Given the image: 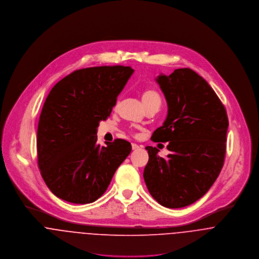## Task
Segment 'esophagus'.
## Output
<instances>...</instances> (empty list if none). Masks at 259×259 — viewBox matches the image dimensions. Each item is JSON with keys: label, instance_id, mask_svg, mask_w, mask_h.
Returning a JSON list of instances; mask_svg holds the SVG:
<instances>
[{"label": "esophagus", "instance_id": "1", "mask_svg": "<svg viewBox=\"0 0 259 259\" xmlns=\"http://www.w3.org/2000/svg\"><path fill=\"white\" fill-rule=\"evenodd\" d=\"M131 146H132V149H133V150H138V149L140 148V146H139V145H137V144L135 143H132Z\"/></svg>", "mask_w": 259, "mask_h": 259}]
</instances>
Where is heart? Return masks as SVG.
<instances>
[{
    "mask_svg": "<svg viewBox=\"0 0 259 259\" xmlns=\"http://www.w3.org/2000/svg\"><path fill=\"white\" fill-rule=\"evenodd\" d=\"M141 98H142V102H143L146 109L149 108V107H152V106H155V107H158L160 108L161 106V96L159 94L158 91H156L155 89H146L142 92V95H141Z\"/></svg>",
    "mask_w": 259,
    "mask_h": 259,
    "instance_id": "1",
    "label": "heart"
}]
</instances>
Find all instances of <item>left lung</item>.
Segmentation results:
<instances>
[{
  "instance_id": "obj_1",
  "label": "left lung",
  "mask_w": 259,
  "mask_h": 259,
  "mask_svg": "<svg viewBox=\"0 0 259 259\" xmlns=\"http://www.w3.org/2000/svg\"><path fill=\"white\" fill-rule=\"evenodd\" d=\"M168 105L163 126L151 137L169 142L166 159L147 146L144 180L160 204L179 208L198 201L210 189L225 162L229 119L213 89L191 68L156 78Z\"/></svg>"
}]
</instances>
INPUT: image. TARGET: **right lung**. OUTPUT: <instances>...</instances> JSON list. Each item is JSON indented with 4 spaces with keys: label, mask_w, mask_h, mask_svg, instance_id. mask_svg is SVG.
<instances>
[{
    "label": "right lung",
    "mask_w": 259,
    "mask_h": 259,
    "mask_svg": "<svg viewBox=\"0 0 259 259\" xmlns=\"http://www.w3.org/2000/svg\"><path fill=\"white\" fill-rule=\"evenodd\" d=\"M133 72L123 65L82 68L49 93L37 126V164L45 183L59 199L96 201L130 154L128 141L115 139L100 146L96 133Z\"/></svg>",
    "instance_id": "1"
}]
</instances>
